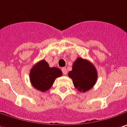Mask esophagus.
Listing matches in <instances>:
<instances>
[{
	"label": "esophagus",
	"instance_id": "34e87169",
	"mask_svg": "<svg viewBox=\"0 0 127 127\" xmlns=\"http://www.w3.org/2000/svg\"><path fill=\"white\" fill-rule=\"evenodd\" d=\"M62 71H63V74H67V70L66 69V67H63L62 68Z\"/></svg>",
	"mask_w": 127,
	"mask_h": 127
}]
</instances>
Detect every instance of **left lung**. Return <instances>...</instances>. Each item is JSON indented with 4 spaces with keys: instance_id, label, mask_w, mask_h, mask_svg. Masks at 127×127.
Returning a JSON list of instances; mask_svg holds the SVG:
<instances>
[{
    "instance_id": "8db88e82",
    "label": "left lung",
    "mask_w": 127,
    "mask_h": 127,
    "mask_svg": "<svg viewBox=\"0 0 127 127\" xmlns=\"http://www.w3.org/2000/svg\"><path fill=\"white\" fill-rule=\"evenodd\" d=\"M68 76L72 79L74 87L80 92H85L95 85L97 72L95 67L87 60L77 58L69 71Z\"/></svg>"
}]
</instances>
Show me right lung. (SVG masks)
I'll list each match as a JSON object with an SVG mask.
<instances>
[{
    "label": "right lung",
    "instance_id": "1",
    "mask_svg": "<svg viewBox=\"0 0 127 127\" xmlns=\"http://www.w3.org/2000/svg\"><path fill=\"white\" fill-rule=\"evenodd\" d=\"M63 72L57 67H50L45 60L39 61L32 67L30 72V80L36 90L46 92L52 87L57 77H61Z\"/></svg>",
    "mask_w": 127,
    "mask_h": 127
}]
</instances>
